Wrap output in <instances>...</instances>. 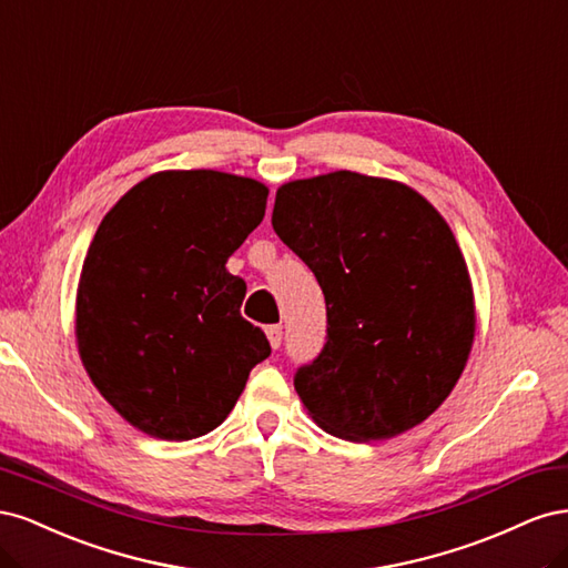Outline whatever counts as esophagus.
<instances>
[{"mask_svg": "<svg viewBox=\"0 0 568 568\" xmlns=\"http://www.w3.org/2000/svg\"><path fill=\"white\" fill-rule=\"evenodd\" d=\"M265 334H267V341H270V346L277 351L280 346H282V326L280 324H274V326H267L265 329Z\"/></svg>", "mask_w": 568, "mask_h": 568, "instance_id": "1", "label": "esophagus"}]
</instances>
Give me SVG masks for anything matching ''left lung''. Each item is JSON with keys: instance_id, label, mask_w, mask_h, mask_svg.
<instances>
[{"instance_id": "1", "label": "left lung", "mask_w": 568, "mask_h": 568, "mask_svg": "<svg viewBox=\"0 0 568 568\" xmlns=\"http://www.w3.org/2000/svg\"><path fill=\"white\" fill-rule=\"evenodd\" d=\"M272 227L326 301L324 351L294 379L313 422L367 443L432 417L476 336L469 267L445 217L398 180L334 170L284 182Z\"/></svg>"}]
</instances>
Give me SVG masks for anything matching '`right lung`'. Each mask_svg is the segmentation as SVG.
Wrapping results in <instances>:
<instances>
[{
  "mask_svg": "<svg viewBox=\"0 0 568 568\" xmlns=\"http://www.w3.org/2000/svg\"><path fill=\"white\" fill-rule=\"evenodd\" d=\"M270 189L220 170H161L101 220L75 294V343L94 388L136 432L192 440L227 419L270 355L242 317L227 257Z\"/></svg>",
  "mask_w": 568,
  "mask_h": 568,
  "instance_id": "right-lung-1",
  "label": "right lung"
}]
</instances>
